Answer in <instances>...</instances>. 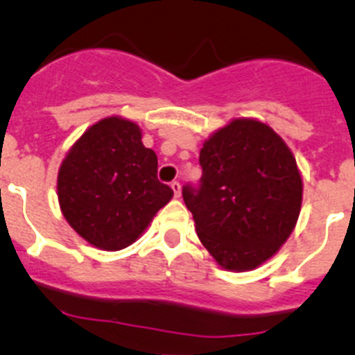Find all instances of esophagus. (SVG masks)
<instances>
[{
  "mask_svg": "<svg viewBox=\"0 0 355 355\" xmlns=\"http://www.w3.org/2000/svg\"><path fill=\"white\" fill-rule=\"evenodd\" d=\"M170 187H171V191H173L175 198H180V194H182V189H180V182L173 180V182H171V184H170Z\"/></svg>",
  "mask_w": 355,
  "mask_h": 355,
  "instance_id": "esophagus-1",
  "label": "esophagus"
}]
</instances>
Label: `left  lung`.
<instances>
[{"label":"left lung","instance_id":"left-lung-1","mask_svg":"<svg viewBox=\"0 0 355 355\" xmlns=\"http://www.w3.org/2000/svg\"><path fill=\"white\" fill-rule=\"evenodd\" d=\"M201 185L182 189L202 246L225 270L257 269L297 225L304 182L293 153L269 125L232 119L199 153Z\"/></svg>","mask_w":355,"mask_h":355}]
</instances>
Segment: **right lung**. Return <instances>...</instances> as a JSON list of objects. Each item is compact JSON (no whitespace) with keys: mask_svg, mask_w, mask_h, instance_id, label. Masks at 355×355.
<instances>
[{"mask_svg":"<svg viewBox=\"0 0 355 355\" xmlns=\"http://www.w3.org/2000/svg\"><path fill=\"white\" fill-rule=\"evenodd\" d=\"M57 196L62 215L86 243L118 251L142 236L173 191L157 180V156L144 147L140 126L111 116L65 154Z\"/></svg>","mask_w":355,"mask_h":355,"instance_id":"right-lung-1","label":"right lung"}]
</instances>
